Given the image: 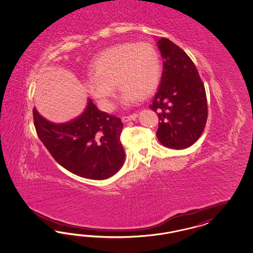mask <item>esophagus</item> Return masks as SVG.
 <instances>
[{"mask_svg": "<svg viewBox=\"0 0 253 253\" xmlns=\"http://www.w3.org/2000/svg\"><path fill=\"white\" fill-rule=\"evenodd\" d=\"M137 115L136 113L129 115V116H123L122 117V121L123 122H128V121H131V120H135L137 118Z\"/></svg>", "mask_w": 253, "mask_h": 253, "instance_id": "1", "label": "esophagus"}]
</instances>
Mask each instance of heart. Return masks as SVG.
<instances>
[{"mask_svg":"<svg viewBox=\"0 0 253 253\" xmlns=\"http://www.w3.org/2000/svg\"><path fill=\"white\" fill-rule=\"evenodd\" d=\"M161 70L159 52L152 44H117L96 59L92 78L86 82V87L100 107L110 112L116 85L122 91L123 104L129 105L137 98L143 100L156 90Z\"/></svg>","mask_w":253,"mask_h":253,"instance_id":"obj_1","label":"heart"}]
</instances>
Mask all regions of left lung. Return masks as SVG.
Listing matches in <instances>:
<instances>
[{
	"label": "left lung",
	"mask_w": 253,
	"mask_h": 253,
	"mask_svg": "<svg viewBox=\"0 0 253 253\" xmlns=\"http://www.w3.org/2000/svg\"><path fill=\"white\" fill-rule=\"evenodd\" d=\"M157 44L164 67L150 105L159 118L156 136L166 147L186 149L202 136L207 122L205 87L194 63L180 47L166 38Z\"/></svg>",
	"instance_id": "obj_1"
}]
</instances>
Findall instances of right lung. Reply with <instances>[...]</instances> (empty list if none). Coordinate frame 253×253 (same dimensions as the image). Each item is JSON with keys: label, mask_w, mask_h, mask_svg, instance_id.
I'll use <instances>...</instances> for the list:
<instances>
[{"label": "right lung", "mask_w": 253, "mask_h": 253, "mask_svg": "<svg viewBox=\"0 0 253 253\" xmlns=\"http://www.w3.org/2000/svg\"><path fill=\"white\" fill-rule=\"evenodd\" d=\"M37 135L60 166L79 176L101 180L123 166L119 117L101 112L88 100L85 112L66 124H52L33 109Z\"/></svg>", "instance_id": "obj_1"}]
</instances>
